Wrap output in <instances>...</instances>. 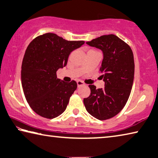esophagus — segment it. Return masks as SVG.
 <instances>
[{"label":"esophagus","instance_id":"obj_1","mask_svg":"<svg viewBox=\"0 0 158 158\" xmlns=\"http://www.w3.org/2000/svg\"><path fill=\"white\" fill-rule=\"evenodd\" d=\"M77 85H78V87L82 86V85H84V83L81 81H77Z\"/></svg>","mask_w":158,"mask_h":158}]
</instances>
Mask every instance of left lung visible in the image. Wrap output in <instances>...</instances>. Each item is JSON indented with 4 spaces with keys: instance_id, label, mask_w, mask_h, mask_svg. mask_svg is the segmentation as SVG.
Instances as JSON below:
<instances>
[{
    "instance_id": "obj_1",
    "label": "left lung",
    "mask_w": 158,
    "mask_h": 158,
    "mask_svg": "<svg viewBox=\"0 0 158 158\" xmlns=\"http://www.w3.org/2000/svg\"><path fill=\"white\" fill-rule=\"evenodd\" d=\"M103 53L100 72L104 89L89 85L90 95L84 99L87 111L100 121L114 117L124 107L132 90L135 62L129 45L113 34L102 35L86 42Z\"/></svg>"
}]
</instances>
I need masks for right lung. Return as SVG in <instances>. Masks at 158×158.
Listing matches in <instances>:
<instances>
[{"label": "right lung", "mask_w": 158, "mask_h": 158, "mask_svg": "<svg viewBox=\"0 0 158 158\" xmlns=\"http://www.w3.org/2000/svg\"><path fill=\"white\" fill-rule=\"evenodd\" d=\"M84 44L52 33L37 37L29 44L21 65V84L36 114L52 119L65 111L77 84L58 79L56 72L67 65L70 53Z\"/></svg>", "instance_id": "add662e5"}]
</instances>
